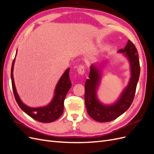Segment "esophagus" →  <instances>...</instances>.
<instances>
[{
  "label": "esophagus",
  "mask_w": 154,
  "mask_h": 154,
  "mask_svg": "<svg viewBox=\"0 0 154 154\" xmlns=\"http://www.w3.org/2000/svg\"><path fill=\"white\" fill-rule=\"evenodd\" d=\"M78 72L79 74H81V75H83L85 73V66L83 65H80L79 67H78Z\"/></svg>",
  "instance_id": "34e87169"
}]
</instances>
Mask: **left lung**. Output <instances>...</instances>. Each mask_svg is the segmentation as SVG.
<instances>
[{
  "mask_svg": "<svg viewBox=\"0 0 154 154\" xmlns=\"http://www.w3.org/2000/svg\"><path fill=\"white\" fill-rule=\"evenodd\" d=\"M124 53L130 62L131 77L128 85L119 99L114 103L106 105L97 99L96 91L101 80L100 68L92 65L90 68L88 79L85 84V103L87 112L91 117L98 122H111L127 111L133 102L136 87L140 74V66L137 50L136 46L128 40L125 49L118 51Z\"/></svg>",
  "mask_w": 154,
  "mask_h": 154,
  "instance_id": "1",
  "label": "left lung"
}]
</instances>
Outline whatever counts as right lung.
I'll return each instance as SVG.
<instances>
[{"label":"right lung","mask_w":154,"mask_h":154,"mask_svg":"<svg viewBox=\"0 0 154 154\" xmlns=\"http://www.w3.org/2000/svg\"><path fill=\"white\" fill-rule=\"evenodd\" d=\"M17 53V51L16 55ZM15 55V57H16ZM15 61V57L14 58L11 70V78L12 88L15 98L20 108L29 116L31 118L39 122L50 123L58 119L63 112L64 100L69 90L71 87V82L69 78L70 68H68L64 72L62 77L60 78L57 83L54 91V95L53 100L48 105L38 107V108H32L25 105L20 99L16 90V87L13 78V67Z\"/></svg>","instance_id":"obj_1"}]
</instances>
